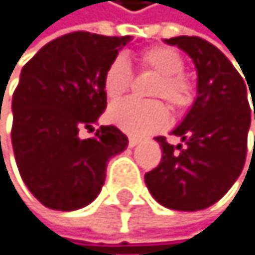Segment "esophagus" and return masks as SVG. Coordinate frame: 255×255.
Returning a JSON list of instances; mask_svg holds the SVG:
<instances>
[{
    "label": "esophagus",
    "instance_id": "1",
    "mask_svg": "<svg viewBox=\"0 0 255 255\" xmlns=\"http://www.w3.org/2000/svg\"><path fill=\"white\" fill-rule=\"evenodd\" d=\"M138 143H140V138H136V136H130V138H128V146H130V148L136 146Z\"/></svg>",
    "mask_w": 255,
    "mask_h": 255
}]
</instances>
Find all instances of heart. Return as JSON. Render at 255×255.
<instances>
[{"label": "heart", "instance_id": "1", "mask_svg": "<svg viewBox=\"0 0 255 255\" xmlns=\"http://www.w3.org/2000/svg\"><path fill=\"white\" fill-rule=\"evenodd\" d=\"M138 58L141 70L158 75L151 86V97H162L177 112L194 104L195 84L184 73V58L176 48L151 45L143 48ZM130 83L131 70L128 61L122 55H117L109 61L102 73V88L107 99H119L130 88ZM107 119L120 130L140 136L166 128L169 124V112L161 101L125 99L111 106Z\"/></svg>", "mask_w": 255, "mask_h": 255}]
</instances>
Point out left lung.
Wrapping results in <instances>:
<instances>
[{
	"label": "left lung",
	"mask_w": 255,
	"mask_h": 255,
	"mask_svg": "<svg viewBox=\"0 0 255 255\" xmlns=\"http://www.w3.org/2000/svg\"><path fill=\"white\" fill-rule=\"evenodd\" d=\"M194 60L198 83L197 99L172 133L185 146L156 136L162 149L158 167L144 174V182L162 207L197 212L218 202L241 174L248 154V131L254 89L230 60L200 37L166 38ZM246 78V76H244ZM255 120V106H254ZM255 149V138H254Z\"/></svg>",
	"instance_id": "obj_1"
}]
</instances>
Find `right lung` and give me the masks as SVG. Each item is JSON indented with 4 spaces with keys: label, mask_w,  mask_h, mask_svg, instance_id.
Returning a JSON list of instances; mask_svg holds the SVG:
<instances>
[{
    "label": "right lung",
    "mask_w": 255,
    "mask_h": 255,
    "mask_svg": "<svg viewBox=\"0 0 255 255\" xmlns=\"http://www.w3.org/2000/svg\"><path fill=\"white\" fill-rule=\"evenodd\" d=\"M128 40L71 32L42 47L20 71L12 94L14 158L24 184L47 208L89 205L104 185L109 159L128 144L114 125L79 138L106 111L102 73Z\"/></svg>",
    "instance_id": "obj_1"
}]
</instances>
